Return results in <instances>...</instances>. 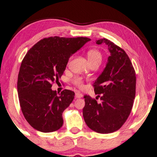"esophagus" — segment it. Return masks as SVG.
<instances>
[{
    "label": "esophagus",
    "mask_w": 157,
    "mask_h": 157,
    "mask_svg": "<svg viewBox=\"0 0 157 157\" xmlns=\"http://www.w3.org/2000/svg\"><path fill=\"white\" fill-rule=\"evenodd\" d=\"M83 96V95L80 92H77L76 93H75V98H81Z\"/></svg>",
    "instance_id": "34e87169"
}]
</instances>
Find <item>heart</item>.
<instances>
[{
  "label": "heart",
  "instance_id": "heart-1",
  "mask_svg": "<svg viewBox=\"0 0 157 157\" xmlns=\"http://www.w3.org/2000/svg\"><path fill=\"white\" fill-rule=\"evenodd\" d=\"M87 57L90 61V63H93L95 62H101L102 56L101 52L98 49H90L87 52ZM72 83L75 86L82 88L84 86V81L80 77H75L72 79Z\"/></svg>",
  "mask_w": 157,
  "mask_h": 157
}]
</instances>
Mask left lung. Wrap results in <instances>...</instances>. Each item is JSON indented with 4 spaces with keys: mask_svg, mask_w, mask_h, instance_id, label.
I'll use <instances>...</instances> for the list:
<instances>
[{
    "mask_svg": "<svg viewBox=\"0 0 157 157\" xmlns=\"http://www.w3.org/2000/svg\"><path fill=\"white\" fill-rule=\"evenodd\" d=\"M105 44L110 52L103 72L93 83L95 98L84 95L82 113L87 126L99 133L116 131L131 113L136 95V72L128 56L120 47L107 39L96 41ZM100 97L101 103L97 102Z\"/></svg>",
    "mask_w": 157,
    "mask_h": 157,
    "instance_id": "left-lung-1",
    "label": "left lung"
}]
</instances>
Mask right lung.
Wrapping results in <instances>:
<instances>
[{
	"instance_id": "right-lung-1",
	"label": "right lung",
	"mask_w": 157,
	"mask_h": 157,
	"mask_svg": "<svg viewBox=\"0 0 157 157\" xmlns=\"http://www.w3.org/2000/svg\"><path fill=\"white\" fill-rule=\"evenodd\" d=\"M90 40L51 36L38 41L25 55L18 76V99L24 118L36 130L49 133L62 126V113L75 93L64 90L58 95L51 87L63 75L70 56Z\"/></svg>"
}]
</instances>
